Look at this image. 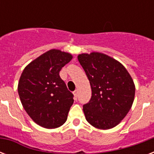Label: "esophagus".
I'll use <instances>...</instances> for the list:
<instances>
[{
  "mask_svg": "<svg viewBox=\"0 0 154 154\" xmlns=\"http://www.w3.org/2000/svg\"><path fill=\"white\" fill-rule=\"evenodd\" d=\"M73 95H74L75 98L77 99V89H76V90H74V91H73Z\"/></svg>",
  "mask_w": 154,
  "mask_h": 154,
  "instance_id": "1",
  "label": "esophagus"
}]
</instances>
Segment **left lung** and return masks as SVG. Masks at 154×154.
<instances>
[{
	"label": "left lung",
	"mask_w": 154,
	"mask_h": 154,
	"mask_svg": "<svg viewBox=\"0 0 154 154\" xmlns=\"http://www.w3.org/2000/svg\"><path fill=\"white\" fill-rule=\"evenodd\" d=\"M77 58L92 89L90 101L83 105L87 122L97 129H112L131 109L134 81L124 65L106 54L82 53Z\"/></svg>",
	"instance_id": "left-lung-1"
}]
</instances>
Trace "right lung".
I'll use <instances>...</instances> for the list:
<instances>
[{
	"label": "right lung",
	"mask_w": 154,
	"mask_h": 154,
	"mask_svg": "<svg viewBox=\"0 0 154 154\" xmlns=\"http://www.w3.org/2000/svg\"><path fill=\"white\" fill-rule=\"evenodd\" d=\"M72 56L51 49L30 62L18 82V94L29 116L40 126L55 129L67 120L73 94L67 89L59 72Z\"/></svg>",
	"instance_id": "obj_1"
}]
</instances>
